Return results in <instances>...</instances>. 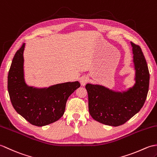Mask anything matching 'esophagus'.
Returning <instances> with one entry per match:
<instances>
[{
    "label": "esophagus",
    "instance_id": "esophagus-1",
    "mask_svg": "<svg viewBox=\"0 0 157 157\" xmlns=\"http://www.w3.org/2000/svg\"><path fill=\"white\" fill-rule=\"evenodd\" d=\"M88 82H89V78L88 77H86V76H83V77L81 78V81H80V82H81L82 86H85Z\"/></svg>",
    "mask_w": 157,
    "mask_h": 157
}]
</instances>
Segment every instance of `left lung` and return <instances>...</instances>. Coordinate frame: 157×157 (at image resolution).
<instances>
[{"instance_id":"obj_1","label":"left lung","mask_w":157,"mask_h":157,"mask_svg":"<svg viewBox=\"0 0 157 157\" xmlns=\"http://www.w3.org/2000/svg\"><path fill=\"white\" fill-rule=\"evenodd\" d=\"M136 69V83L126 92L117 93L103 86L86 85L89 111L94 120L111 126L125 124L144 105L149 88L150 74L143 52L131 42Z\"/></svg>"}]
</instances>
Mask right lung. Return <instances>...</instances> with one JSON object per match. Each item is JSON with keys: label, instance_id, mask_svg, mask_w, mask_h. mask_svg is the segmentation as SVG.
<instances>
[{"label": "right lung", "instance_id": "obj_1", "mask_svg": "<svg viewBox=\"0 0 157 157\" xmlns=\"http://www.w3.org/2000/svg\"><path fill=\"white\" fill-rule=\"evenodd\" d=\"M17 51L8 75V91L14 109L29 122L44 126L63 116L69 96L80 87L78 81L53 85L48 89L28 86L24 81L23 51Z\"/></svg>", "mask_w": 157, "mask_h": 157}]
</instances>
